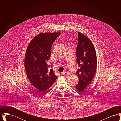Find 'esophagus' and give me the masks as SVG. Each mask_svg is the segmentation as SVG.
I'll list each match as a JSON object with an SVG mask.
<instances>
[{"label": "esophagus", "mask_w": 121, "mask_h": 121, "mask_svg": "<svg viewBox=\"0 0 121 121\" xmlns=\"http://www.w3.org/2000/svg\"><path fill=\"white\" fill-rule=\"evenodd\" d=\"M69 73L67 72H63V74L64 76H67V75H69Z\"/></svg>", "instance_id": "obj_1"}]
</instances>
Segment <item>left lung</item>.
I'll return each instance as SVG.
<instances>
[{"mask_svg":"<svg viewBox=\"0 0 121 121\" xmlns=\"http://www.w3.org/2000/svg\"><path fill=\"white\" fill-rule=\"evenodd\" d=\"M77 62L80 68L76 74L79 78L75 86L77 90L82 92L89 85L96 73L97 59L94 45L86 35L78 33V43L76 49Z\"/></svg>","mask_w":121,"mask_h":121,"instance_id":"obj_1","label":"left lung"}]
</instances>
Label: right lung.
<instances>
[{"instance_id": "add662e5", "label": "right lung", "mask_w": 121, "mask_h": 121, "mask_svg": "<svg viewBox=\"0 0 121 121\" xmlns=\"http://www.w3.org/2000/svg\"><path fill=\"white\" fill-rule=\"evenodd\" d=\"M60 33H41L31 40L24 58L26 74L32 84L40 92H45L56 80L57 76L48 68L51 46Z\"/></svg>"}]
</instances>
